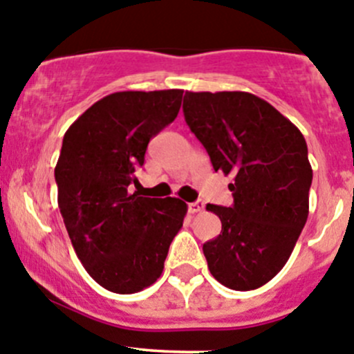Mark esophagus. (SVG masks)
I'll list each match as a JSON object with an SVG mask.
<instances>
[{
    "instance_id": "1",
    "label": "esophagus",
    "mask_w": 354,
    "mask_h": 354,
    "mask_svg": "<svg viewBox=\"0 0 354 354\" xmlns=\"http://www.w3.org/2000/svg\"><path fill=\"white\" fill-rule=\"evenodd\" d=\"M203 207H205V203H203V200H196V202L189 203L188 210H189V214H198V212L203 210Z\"/></svg>"
}]
</instances>
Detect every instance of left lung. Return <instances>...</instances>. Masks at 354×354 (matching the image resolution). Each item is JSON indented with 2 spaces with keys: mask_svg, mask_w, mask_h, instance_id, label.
Wrapping results in <instances>:
<instances>
[{
  "mask_svg": "<svg viewBox=\"0 0 354 354\" xmlns=\"http://www.w3.org/2000/svg\"><path fill=\"white\" fill-rule=\"evenodd\" d=\"M183 111L214 169L234 176L232 207L207 205L222 222V232L203 244L208 270L227 288H259L280 273L307 222V142L251 93L187 91Z\"/></svg>",
  "mask_w": 354,
  "mask_h": 354,
  "instance_id": "1",
  "label": "left lung"
}]
</instances>
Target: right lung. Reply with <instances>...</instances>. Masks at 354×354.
Listing matches in <instances>:
<instances>
[{
    "label": "right lung",
    "mask_w": 354,
    "mask_h": 354,
    "mask_svg": "<svg viewBox=\"0 0 354 354\" xmlns=\"http://www.w3.org/2000/svg\"><path fill=\"white\" fill-rule=\"evenodd\" d=\"M183 89L105 96L64 133L55 165L57 203L89 277L113 293H137L161 277L187 203L129 192L149 140L176 118Z\"/></svg>",
    "instance_id": "1"
}]
</instances>
